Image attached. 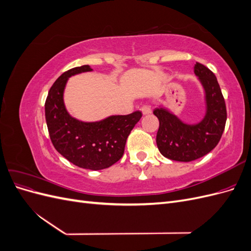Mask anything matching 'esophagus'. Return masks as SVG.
Masks as SVG:
<instances>
[{
	"label": "esophagus",
	"mask_w": 251,
	"mask_h": 251,
	"mask_svg": "<svg viewBox=\"0 0 251 251\" xmlns=\"http://www.w3.org/2000/svg\"><path fill=\"white\" fill-rule=\"evenodd\" d=\"M140 110H141L143 115H147V114H150L151 112V109L149 104H143Z\"/></svg>",
	"instance_id": "34e87169"
}]
</instances>
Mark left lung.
I'll use <instances>...</instances> for the list:
<instances>
[{"mask_svg":"<svg viewBox=\"0 0 251 251\" xmlns=\"http://www.w3.org/2000/svg\"><path fill=\"white\" fill-rule=\"evenodd\" d=\"M194 71L206 94L207 112L201 123L185 125L161 107L153 111L159 119L157 147L164 157L175 161L189 162L208 154L217 147L225 128L226 104L217 77L200 63L195 65Z\"/></svg>","mask_w":251,"mask_h":251,"instance_id":"left-lung-1","label":"left lung"}]
</instances>
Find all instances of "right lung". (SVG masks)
I'll return each mask as SVG.
<instances>
[{
  "instance_id": "1",
  "label": "right lung",
  "mask_w": 251,
  "mask_h": 251,
  "mask_svg": "<svg viewBox=\"0 0 251 251\" xmlns=\"http://www.w3.org/2000/svg\"><path fill=\"white\" fill-rule=\"evenodd\" d=\"M88 66L64 72L53 83L45 102V116L53 147L71 163L98 171L110 168L123 157L127 136L142 117L140 111L111 116L98 123H81L67 113L63 93L74 74L91 71Z\"/></svg>"
}]
</instances>
